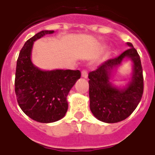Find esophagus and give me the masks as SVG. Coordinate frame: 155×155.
Returning <instances> with one entry per match:
<instances>
[{"instance_id": "34e87169", "label": "esophagus", "mask_w": 155, "mask_h": 155, "mask_svg": "<svg viewBox=\"0 0 155 155\" xmlns=\"http://www.w3.org/2000/svg\"><path fill=\"white\" fill-rule=\"evenodd\" d=\"M81 77H82L83 78H87V77H88L87 71H85V70H83V71L81 72Z\"/></svg>"}]
</instances>
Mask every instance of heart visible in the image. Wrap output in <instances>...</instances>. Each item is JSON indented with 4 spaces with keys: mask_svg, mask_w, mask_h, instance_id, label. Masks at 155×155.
Wrapping results in <instances>:
<instances>
[{
    "mask_svg": "<svg viewBox=\"0 0 155 155\" xmlns=\"http://www.w3.org/2000/svg\"><path fill=\"white\" fill-rule=\"evenodd\" d=\"M101 49H106V46H105V45H104V46H102V48H101Z\"/></svg>",
    "mask_w": 155,
    "mask_h": 155,
    "instance_id": "heart-1",
    "label": "heart"
}]
</instances>
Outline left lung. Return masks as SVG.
<instances>
[{
    "instance_id": "1",
    "label": "left lung",
    "mask_w": 155,
    "mask_h": 155,
    "mask_svg": "<svg viewBox=\"0 0 155 155\" xmlns=\"http://www.w3.org/2000/svg\"><path fill=\"white\" fill-rule=\"evenodd\" d=\"M120 56L106 61L89 74L90 108L97 119L115 123L126 119L140 102L143 94V76L140 57L133 45ZM132 62V73L124 86H116L113 75L123 62Z\"/></svg>"
}]
</instances>
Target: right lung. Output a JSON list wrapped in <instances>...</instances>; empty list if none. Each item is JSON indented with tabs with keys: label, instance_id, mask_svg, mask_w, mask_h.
Masks as SVG:
<instances>
[{
	"label": "right lung",
	"instance_id": "add662e5",
	"mask_svg": "<svg viewBox=\"0 0 155 155\" xmlns=\"http://www.w3.org/2000/svg\"><path fill=\"white\" fill-rule=\"evenodd\" d=\"M54 30H42L29 38L17 61L15 93L22 111L36 122L50 123L61 119L68 110L67 96L80 78L79 70H43L31 56L34 41Z\"/></svg>",
	"mask_w": 155,
	"mask_h": 155
}]
</instances>
